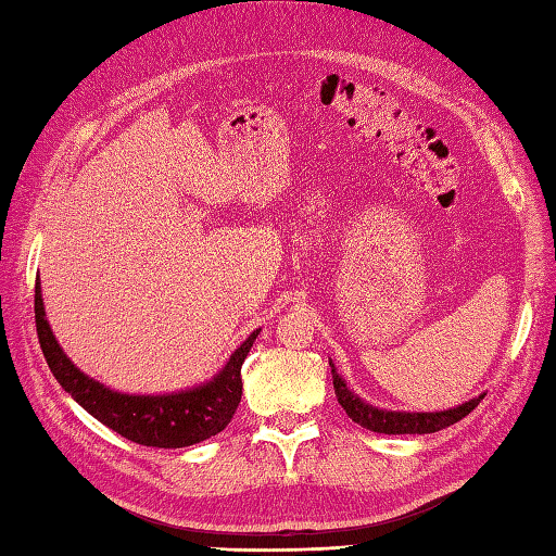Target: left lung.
Instances as JSON below:
<instances>
[{
    "mask_svg": "<svg viewBox=\"0 0 556 556\" xmlns=\"http://www.w3.org/2000/svg\"><path fill=\"white\" fill-rule=\"evenodd\" d=\"M332 365V363H329ZM332 377H334V394L337 401L341 404V408L346 410V416L363 425V428H368L372 432H382V434H428V432H437V430H444L448 425L458 422L460 418H466L470 410H473L480 399H470L466 404H460L456 408H448V410H440V413H406V410H384V408H377L365 404V401L353 394L351 389L346 387L344 377H341L334 365H332Z\"/></svg>",
    "mask_w": 556,
    "mask_h": 556,
    "instance_id": "8db88e82",
    "label": "left lung"
}]
</instances>
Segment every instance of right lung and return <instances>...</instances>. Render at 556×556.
Returning a JSON list of instances; mask_svg holds the SVG:
<instances>
[{"label":"right lung","mask_w":556,"mask_h":556,"mask_svg":"<svg viewBox=\"0 0 556 556\" xmlns=\"http://www.w3.org/2000/svg\"><path fill=\"white\" fill-rule=\"evenodd\" d=\"M35 327H38L45 361L64 392L74 396L92 418L126 440L160 448L191 446L227 428L241 404V365L260 332L255 329L205 384L172 394H122L80 372L66 358L45 317L40 281L35 285Z\"/></svg>","instance_id":"right-lung-1"}]
</instances>
